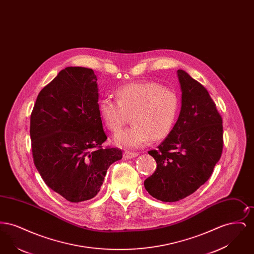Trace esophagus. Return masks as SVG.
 Masks as SVG:
<instances>
[{"label":"esophagus","instance_id":"obj_1","mask_svg":"<svg viewBox=\"0 0 254 254\" xmlns=\"http://www.w3.org/2000/svg\"><path fill=\"white\" fill-rule=\"evenodd\" d=\"M139 154L137 152H132V151H125L124 152V158L125 159H132V158L137 157Z\"/></svg>","mask_w":254,"mask_h":254}]
</instances>
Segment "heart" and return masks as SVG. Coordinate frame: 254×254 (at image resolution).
<instances>
[{
	"instance_id": "heart-1",
	"label": "heart",
	"mask_w": 254,
	"mask_h": 254,
	"mask_svg": "<svg viewBox=\"0 0 254 254\" xmlns=\"http://www.w3.org/2000/svg\"><path fill=\"white\" fill-rule=\"evenodd\" d=\"M117 100L104 97L98 103L99 115L112 132L121 129L127 114L132 113V126L114 137L116 145L137 148L150 138H166L172 129L179 110L177 93L155 82L131 83L116 90Z\"/></svg>"
}]
</instances>
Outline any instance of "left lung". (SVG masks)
Listing matches in <instances>:
<instances>
[{
	"label": "left lung",
	"instance_id": "obj_1",
	"mask_svg": "<svg viewBox=\"0 0 254 254\" xmlns=\"http://www.w3.org/2000/svg\"><path fill=\"white\" fill-rule=\"evenodd\" d=\"M178 120L157 149L148 151L157 163L144 182L145 190L162 202H176L208 180L223 150L222 117L207 90L182 69Z\"/></svg>",
	"mask_w": 254,
	"mask_h": 254
}]
</instances>
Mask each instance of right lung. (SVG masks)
Masks as SVG:
<instances>
[{"label":"right lung","instance_id":"right-lung-1","mask_svg":"<svg viewBox=\"0 0 254 254\" xmlns=\"http://www.w3.org/2000/svg\"><path fill=\"white\" fill-rule=\"evenodd\" d=\"M94 71L68 66L37 97L30 116L34 165L52 190L72 203L96 196L119 148H103L108 139L98 111Z\"/></svg>","mask_w":254,"mask_h":254}]
</instances>
